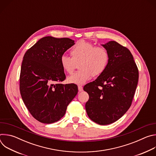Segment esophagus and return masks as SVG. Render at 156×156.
Instances as JSON below:
<instances>
[{
  "mask_svg": "<svg viewBox=\"0 0 156 156\" xmlns=\"http://www.w3.org/2000/svg\"><path fill=\"white\" fill-rule=\"evenodd\" d=\"M78 91H79V92H81V91H83V87L81 86H78Z\"/></svg>",
  "mask_w": 156,
  "mask_h": 156,
  "instance_id": "esophagus-1",
  "label": "esophagus"
}]
</instances>
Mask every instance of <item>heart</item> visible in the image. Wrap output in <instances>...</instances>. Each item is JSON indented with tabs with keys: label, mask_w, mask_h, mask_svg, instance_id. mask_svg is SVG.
<instances>
[{
	"label": "heart",
	"mask_w": 156,
	"mask_h": 156,
	"mask_svg": "<svg viewBox=\"0 0 156 156\" xmlns=\"http://www.w3.org/2000/svg\"><path fill=\"white\" fill-rule=\"evenodd\" d=\"M70 54L72 57L61 55L60 64L64 72L72 74L79 63L80 70L67 78L69 83L78 85L84 84L93 76L102 74L109 61L108 52L104 47L84 40L75 43L70 49Z\"/></svg>",
	"instance_id": "heart-1"
}]
</instances>
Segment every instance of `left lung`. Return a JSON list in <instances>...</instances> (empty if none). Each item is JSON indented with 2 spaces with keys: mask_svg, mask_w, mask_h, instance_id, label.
<instances>
[{
  "mask_svg": "<svg viewBox=\"0 0 156 156\" xmlns=\"http://www.w3.org/2000/svg\"><path fill=\"white\" fill-rule=\"evenodd\" d=\"M109 61L98 78L83 90L90 96L87 114L93 122L105 125L120 119L130 107L137 87L139 72L130 51L116 41L103 44Z\"/></svg>",
  "mask_w": 156,
  "mask_h": 156,
  "instance_id": "left-lung-1",
  "label": "left lung"
}]
</instances>
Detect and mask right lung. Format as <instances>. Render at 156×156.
Wrapping results in <instances>:
<instances>
[{"label":"right lung","mask_w":156,"mask_h":156,"mask_svg":"<svg viewBox=\"0 0 156 156\" xmlns=\"http://www.w3.org/2000/svg\"><path fill=\"white\" fill-rule=\"evenodd\" d=\"M75 44L67 37H44L25 54L20 75V94L31 115L43 123L62 118L78 93L75 84H61L65 80L60 58Z\"/></svg>","instance_id":"add662e5"}]
</instances>
